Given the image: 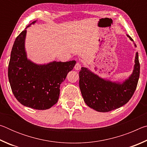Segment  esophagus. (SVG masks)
<instances>
[{
	"label": "esophagus",
	"instance_id": "34e87169",
	"mask_svg": "<svg viewBox=\"0 0 147 147\" xmlns=\"http://www.w3.org/2000/svg\"><path fill=\"white\" fill-rule=\"evenodd\" d=\"M82 67V64L80 63V62H76L75 64V66H74V69H76V71H78Z\"/></svg>",
	"mask_w": 147,
	"mask_h": 147
}]
</instances>
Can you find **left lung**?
<instances>
[{
	"mask_svg": "<svg viewBox=\"0 0 147 147\" xmlns=\"http://www.w3.org/2000/svg\"><path fill=\"white\" fill-rule=\"evenodd\" d=\"M127 36L133 41L130 36ZM139 73L140 64L138 53L132 74L122 84L101 78L88 69L82 67L79 72V86L84 102L89 107L100 112H108L120 108L133 96Z\"/></svg>",
	"mask_w": 147,
	"mask_h": 147,
	"instance_id": "8db88e82",
	"label": "left lung"
}]
</instances>
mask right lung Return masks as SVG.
Instances as JSON below:
<instances>
[{
	"label": "right lung",
	"mask_w": 147,
	"mask_h": 147,
	"mask_svg": "<svg viewBox=\"0 0 147 147\" xmlns=\"http://www.w3.org/2000/svg\"><path fill=\"white\" fill-rule=\"evenodd\" d=\"M26 34L25 29L17 37L11 49L8 65L11 91L24 106L39 110L49 109L58 102L60 84L73 69L76 61H53L47 65L33 63L26 57Z\"/></svg>",
	"instance_id": "right-lung-1"
}]
</instances>
